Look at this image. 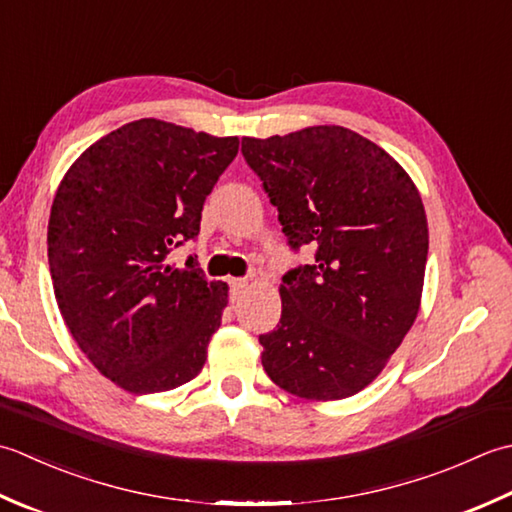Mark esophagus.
Instances as JSON below:
<instances>
[{"mask_svg":"<svg viewBox=\"0 0 512 512\" xmlns=\"http://www.w3.org/2000/svg\"><path fill=\"white\" fill-rule=\"evenodd\" d=\"M229 285H232V300H238V298H241L243 291L247 289L249 280L247 278H232V280H229Z\"/></svg>","mask_w":512,"mask_h":512,"instance_id":"34e87169","label":"esophagus"}]
</instances>
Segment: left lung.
Returning a JSON list of instances; mask_svg holds the SVG:
<instances>
[{"label":"left lung","mask_w":512,"mask_h":512,"mask_svg":"<svg viewBox=\"0 0 512 512\" xmlns=\"http://www.w3.org/2000/svg\"><path fill=\"white\" fill-rule=\"evenodd\" d=\"M289 243L314 265L283 278L280 325L263 344L271 382L305 400L360 393L387 367L422 302L429 225L422 196L380 145L342 125L243 137Z\"/></svg>","instance_id":"left-lung-1"}]
</instances>
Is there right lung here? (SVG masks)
<instances>
[{
    "mask_svg": "<svg viewBox=\"0 0 512 512\" xmlns=\"http://www.w3.org/2000/svg\"><path fill=\"white\" fill-rule=\"evenodd\" d=\"M238 137L139 119L81 152L48 221L55 298L86 358L123 391L159 393L194 380L221 327L227 283H207L170 249L198 236L207 194Z\"/></svg>",
    "mask_w": 512,
    "mask_h": 512,
    "instance_id": "add662e5",
    "label": "right lung"
}]
</instances>
